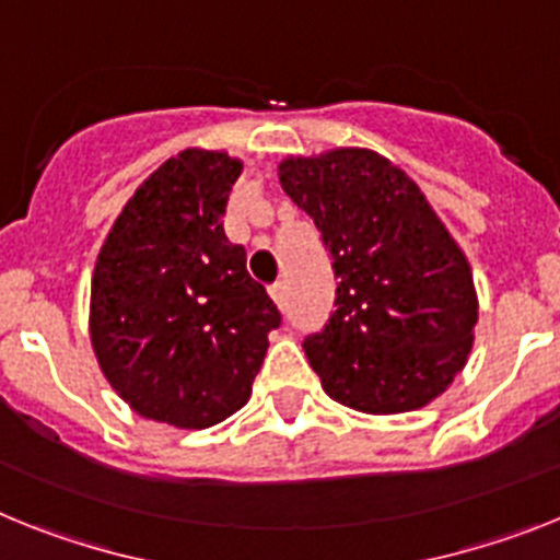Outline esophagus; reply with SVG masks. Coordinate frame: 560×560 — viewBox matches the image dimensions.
Listing matches in <instances>:
<instances>
[{"instance_id": "34e87169", "label": "esophagus", "mask_w": 560, "mask_h": 560, "mask_svg": "<svg viewBox=\"0 0 560 560\" xmlns=\"http://www.w3.org/2000/svg\"><path fill=\"white\" fill-rule=\"evenodd\" d=\"M270 299L276 301V307H284L287 304V281H276L273 287H270Z\"/></svg>"}]
</instances>
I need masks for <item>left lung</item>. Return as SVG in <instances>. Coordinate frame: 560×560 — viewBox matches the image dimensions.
I'll list each match as a JSON object with an SVG mask.
<instances>
[{
	"mask_svg": "<svg viewBox=\"0 0 560 560\" xmlns=\"http://www.w3.org/2000/svg\"><path fill=\"white\" fill-rule=\"evenodd\" d=\"M279 183L313 217L340 279L338 310L304 340L324 392L363 415L436 400L468 363L479 299L425 194L358 145L281 160Z\"/></svg>",
	"mask_w": 560,
	"mask_h": 560,
	"instance_id": "left-lung-1",
	"label": "left lung"
}]
</instances>
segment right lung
<instances>
[{"mask_svg": "<svg viewBox=\"0 0 560 560\" xmlns=\"http://www.w3.org/2000/svg\"><path fill=\"white\" fill-rule=\"evenodd\" d=\"M242 160L186 149L140 183L95 261L90 340L140 417L208 428L240 411L281 315L222 228Z\"/></svg>", "mask_w": 560, "mask_h": 560, "instance_id": "add662e5", "label": "right lung"}]
</instances>
